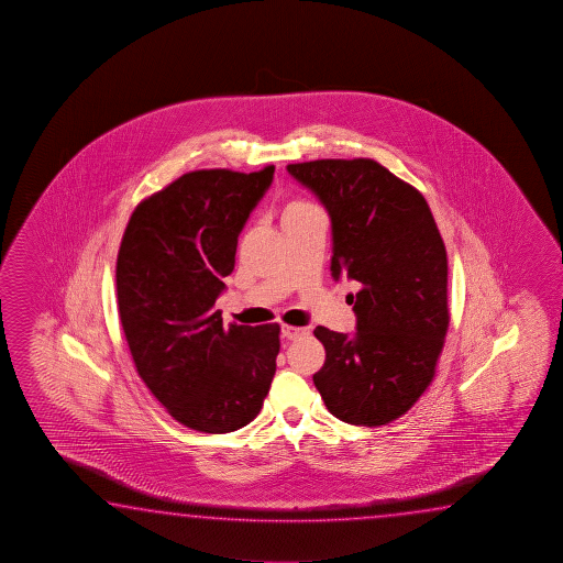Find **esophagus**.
<instances>
[{
    "label": "esophagus",
    "mask_w": 563,
    "mask_h": 563,
    "mask_svg": "<svg viewBox=\"0 0 563 563\" xmlns=\"http://www.w3.org/2000/svg\"><path fill=\"white\" fill-rule=\"evenodd\" d=\"M306 334H309V329H306V327H291V324H284L282 327V336L286 341H296V339H301Z\"/></svg>",
    "instance_id": "obj_1"
}]
</instances>
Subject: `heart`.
Wrapping results in <instances>:
<instances>
[{
	"label": "heart",
	"mask_w": 563,
	"mask_h": 563,
	"mask_svg": "<svg viewBox=\"0 0 563 563\" xmlns=\"http://www.w3.org/2000/svg\"><path fill=\"white\" fill-rule=\"evenodd\" d=\"M313 209L309 202L306 200H291L289 205H287L286 210H284V217L286 214H291V212H299V210Z\"/></svg>",
	"instance_id": "b5f03b06"
}]
</instances>
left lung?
Instances as JSON below:
<instances>
[{"mask_svg":"<svg viewBox=\"0 0 563 563\" xmlns=\"http://www.w3.org/2000/svg\"><path fill=\"white\" fill-rule=\"evenodd\" d=\"M333 230L331 274L351 294L353 334L317 327L324 364L313 374L327 410L353 426H386L426 391L448 334V252L418 189L374 159L291 163Z\"/></svg>","mask_w":563,"mask_h":563,"instance_id":"left-lung-1","label":"left lung"}]
</instances>
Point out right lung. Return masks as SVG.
I'll use <instances>...</instances> for the list:
<instances>
[{
  "label": "right lung",
  "mask_w": 563,
  "mask_h": 563,
  "mask_svg": "<svg viewBox=\"0 0 563 563\" xmlns=\"http://www.w3.org/2000/svg\"><path fill=\"white\" fill-rule=\"evenodd\" d=\"M274 169L185 173L135 207L118 252V313L135 371L175 420L202 433L249 426L276 374L279 324L224 327L214 309Z\"/></svg>",
  "instance_id": "add662e5"
}]
</instances>
